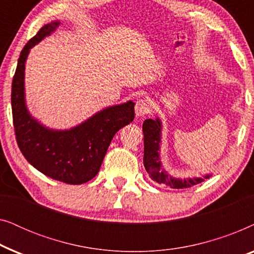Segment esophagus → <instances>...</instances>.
<instances>
[{
  "mask_svg": "<svg viewBox=\"0 0 254 254\" xmlns=\"http://www.w3.org/2000/svg\"><path fill=\"white\" fill-rule=\"evenodd\" d=\"M149 102L147 99H140L135 104V114L136 117H143L149 112Z\"/></svg>",
  "mask_w": 254,
  "mask_h": 254,
  "instance_id": "esophagus-1",
  "label": "esophagus"
}]
</instances>
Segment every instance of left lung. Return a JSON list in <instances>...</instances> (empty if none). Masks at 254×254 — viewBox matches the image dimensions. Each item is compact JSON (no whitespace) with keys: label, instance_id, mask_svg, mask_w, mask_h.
<instances>
[{"label":"left lung","instance_id":"left-lung-1","mask_svg":"<svg viewBox=\"0 0 254 254\" xmlns=\"http://www.w3.org/2000/svg\"><path fill=\"white\" fill-rule=\"evenodd\" d=\"M144 135V155L143 165L149 177L158 184H164L171 189H187L196 185L204 179L209 178L211 175H204L193 178H177L170 175L164 169L161 159V143H162V121L157 117L156 119H147L142 125Z\"/></svg>","mask_w":254,"mask_h":254}]
</instances>
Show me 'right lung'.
Segmentation results:
<instances>
[{
    "instance_id": "right-lung-1",
    "label": "right lung",
    "mask_w": 254,
    "mask_h": 254,
    "mask_svg": "<svg viewBox=\"0 0 254 254\" xmlns=\"http://www.w3.org/2000/svg\"><path fill=\"white\" fill-rule=\"evenodd\" d=\"M59 25V20L44 25L20 52L11 89L13 127L17 144L31 165L52 179L79 185L97 176L114 135L134 120L135 103L105 107L69 129L48 128L31 116L24 81L27 57Z\"/></svg>"
}]
</instances>
